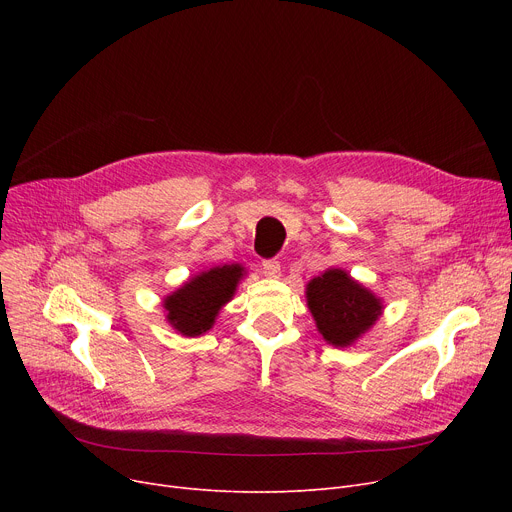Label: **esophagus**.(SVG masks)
<instances>
[{
  "mask_svg": "<svg viewBox=\"0 0 512 512\" xmlns=\"http://www.w3.org/2000/svg\"><path fill=\"white\" fill-rule=\"evenodd\" d=\"M263 274L267 278H280V261H276V259L263 261Z\"/></svg>",
  "mask_w": 512,
  "mask_h": 512,
  "instance_id": "obj_1",
  "label": "esophagus"
}]
</instances>
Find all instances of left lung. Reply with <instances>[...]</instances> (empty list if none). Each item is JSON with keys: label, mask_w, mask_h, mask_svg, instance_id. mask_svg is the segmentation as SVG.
<instances>
[{"label": "left lung", "mask_w": 512, "mask_h": 512, "mask_svg": "<svg viewBox=\"0 0 512 512\" xmlns=\"http://www.w3.org/2000/svg\"><path fill=\"white\" fill-rule=\"evenodd\" d=\"M317 332L336 348L353 346L384 313V301L342 267H328L305 288Z\"/></svg>", "instance_id": "1"}]
</instances>
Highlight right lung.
Listing matches in <instances>:
<instances>
[{"instance_id":"obj_1","label":"right lung","mask_w":512,"mask_h":512,"mask_svg":"<svg viewBox=\"0 0 512 512\" xmlns=\"http://www.w3.org/2000/svg\"><path fill=\"white\" fill-rule=\"evenodd\" d=\"M245 276L247 270L240 263L213 265L191 276L161 301L166 321L184 338L203 336L213 328L222 307L232 301Z\"/></svg>"}]
</instances>
